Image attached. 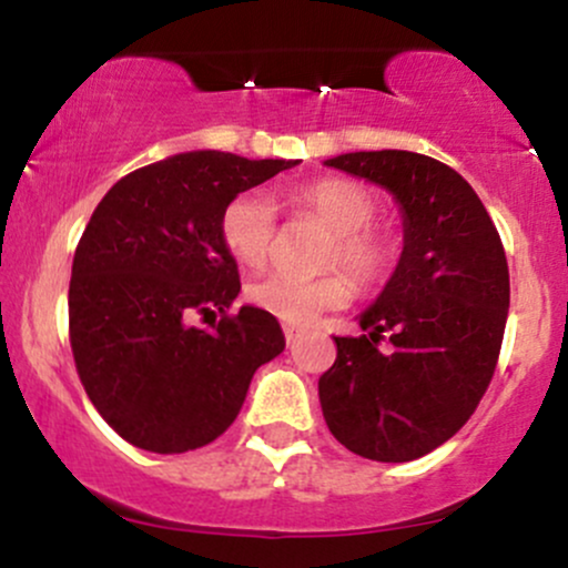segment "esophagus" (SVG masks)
Returning a JSON list of instances; mask_svg holds the SVG:
<instances>
[{
	"label": "esophagus",
	"mask_w": 568,
	"mask_h": 568,
	"mask_svg": "<svg viewBox=\"0 0 568 568\" xmlns=\"http://www.w3.org/2000/svg\"><path fill=\"white\" fill-rule=\"evenodd\" d=\"M283 334H285V342H288V347H291V344H296V338L302 336V328H296V325H285Z\"/></svg>",
	"instance_id": "obj_1"
}]
</instances>
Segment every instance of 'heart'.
I'll return each instance as SVG.
<instances>
[{"label": "heart", "instance_id": "obj_1", "mask_svg": "<svg viewBox=\"0 0 568 568\" xmlns=\"http://www.w3.org/2000/svg\"><path fill=\"white\" fill-rule=\"evenodd\" d=\"M291 205L312 213L331 226L317 264L328 270L317 275L270 272L247 288V298L277 321L306 325L352 298V281L363 291L379 288L400 262V237L389 226L376 224L379 197L366 186L344 179H321L291 192ZM277 234L275 205L256 192H243L226 202L221 213V240L226 251L245 266H264ZM338 265L348 270L342 273Z\"/></svg>", "mask_w": 568, "mask_h": 568}]
</instances>
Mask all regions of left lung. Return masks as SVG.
<instances>
[{
    "label": "left lung",
    "mask_w": 568,
    "mask_h": 568,
    "mask_svg": "<svg viewBox=\"0 0 568 568\" xmlns=\"http://www.w3.org/2000/svg\"><path fill=\"white\" fill-rule=\"evenodd\" d=\"M325 165L384 186L403 211L395 275L357 317L366 334L336 336L317 382L325 425L366 459H419L465 427L497 368L505 247L475 189L438 160L382 149Z\"/></svg>",
    "instance_id": "obj_1"
}]
</instances>
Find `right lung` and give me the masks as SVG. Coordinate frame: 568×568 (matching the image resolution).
Segmentation results:
<instances>
[{
	"label": "right lung",
	"instance_id": "right-lung-1",
	"mask_svg": "<svg viewBox=\"0 0 568 568\" xmlns=\"http://www.w3.org/2000/svg\"><path fill=\"white\" fill-rule=\"evenodd\" d=\"M298 160L186 152L128 173L84 226L69 283V342L98 414L143 452L207 446L237 419L258 366L285 349L275 315L240 293L221 213ZM222 312L214 331L192 314Z\"/></svg>",
	"mask_w": 568,
	"mask_h": 568
}]
</instances>
